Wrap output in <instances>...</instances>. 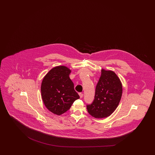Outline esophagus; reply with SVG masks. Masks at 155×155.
<instances>
[{
    "mask_svg": "<svg viewBox=\"0 0 155 155\" xmlns=\"http://www.w3.org/2000/svg\"><path fill=\"white\" fill-rule=\"evenodd\" d=\"M79 96H80V98H82V97H83V96H84V94H83L82 92H80V93H79Z\"/></svg>",
    "mask_w": 155,
    "mask_h": 155,
    "instance_id": "1",
    "label": "esophagus"
}]
</instances>
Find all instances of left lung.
Returning a JSON list of instances; mask_svg holds the SVG:
<instances>
[{"instance_id": "left-lung-1", "label": "left lung", "mask_w": 155, "mask_h": 155, "mask_svg": "<svg viewBox=\"0 0 155 155\" xmlns=\"http://www.w3.org/2000/svg\"><path fill=\"white\" fill-rule=\"evenodd\" d=\"M122 94V84L115 73L101 70L96 87L95 99L91 104L86 106L89 114L96 119L111 115L119 105Z\"/></svg>"}]
</instances>
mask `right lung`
I'll return each instance as SVG.
<instances>
[{"mask_svg":"<svg viewBox=\"0 0 155 155\" xmlns=\"http://www.w3.org/2000/svg\"><path fill=\"white\" fill-rule=\"evenodd\" d=\"M70 73L66 66H56L47 73L41 82L44 104L50 111L58 115L69 110L73 102L80 98L70 79Z\"/></svg>","mask_w":155,"mask_h":155,"instance_id":"right-lung-1","label":"right lung"}]
</instances>
